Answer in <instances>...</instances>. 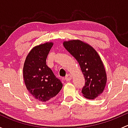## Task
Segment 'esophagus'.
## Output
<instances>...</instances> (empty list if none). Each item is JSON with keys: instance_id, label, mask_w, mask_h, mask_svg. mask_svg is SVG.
<instances>
[{"instance_id": "1", "label": "esophagus", "mask_w": 128, "mask_h": 128, "mask_svg": "<svg viewBox=\"0 0 128 128\" xmlns=\"http://www.w3.org/2000/svg\"><path fill=\"white\" fill-rule=\"evenodd\" d=\"M72 79V76L70 74H68L65 77V80L66 81H69Z\"/></svg>"}]
</instances>
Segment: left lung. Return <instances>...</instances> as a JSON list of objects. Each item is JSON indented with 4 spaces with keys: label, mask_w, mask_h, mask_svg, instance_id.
Listing matches in <instances>:
<instances>
[{
    "label": "left lung",
    "mask_w": 128,
    "mask_h": 128,
    "mask_svg": "<svg viewBox=\"0 0 128 128\" xmlns=\"http://www.w3.org/2000/svg\"><path fill=\"white\" fill-rule=\"evenodd\" d=\"M63 45L77 60L84 76L86 82L82 90L84 96L87 99L96 98L104 92L107 80L98 54L91 46L80 40L64 41Z\"/></svg>",
    "instance_id": "obj_1"
}]
</instances>
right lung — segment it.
I'll return each instance as SVG.
<instances>
[{
	"mask_svg": "<svg viewBox=\"0 0 128 128\" xmlns=\"http://www.w3.org/2000/svg\"><path fill=\"white\" fill-rule=\"evenodd\" d=\"M52 42H46L33 48L24 61V78L27 90L35 100L45 102L60 92L62 84L46 65V58Z\"/></svg>",
	"mask_w": 128,
	"mask_h": 128,
	"instance_id": "obj_1",
	"label": "right lung"
}]
</instances>
